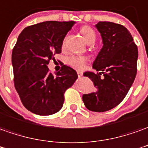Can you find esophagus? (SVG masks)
Wrapping results in <instances>:
<instances>
[{"label":"esophagus","mask_w":148,"mask_h":148,"mask_svg":"<svg viewBox=\"0 0 148 148\" xmlns=\"http://www.w3.org/2000/svg\"><path fill=\"white\" fill-rule=\"evenodd\" d=\"M77 76H78V77H81L82 76V73L81 71H77Z\"/></svg>","instance_id":"obj_1"}]
</instances>
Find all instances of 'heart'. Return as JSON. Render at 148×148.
I'll list each match as a JSON object with an SVG mask.
<instances>
[{"label": "heart", "instance_id": "1", "mask_svg": "<svg viewBox=\"0 0 148 148\" xmlns=\"http://www.w3.org/2000/svg\"><path fill=\"white\" fill-rule=\"evenodd\" d=\"M80 32L85 41L87 43L92 44L95 42L96 39V34L92 28L90 26H83L81 28ZM86 62L87 58L81 55H71L68 57L66 59L67 64L77 70H83L86 67Z\"/></svg>", "mask_w": 148, "mask_h": 148}]
</instances>
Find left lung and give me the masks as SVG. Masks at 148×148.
I'll list each match as a JSON object with an SVG mask.
<instances>
[{"mask_svg": "<svg viewBox=\"0 0 148 148\" xmlns=\"http://www.w3.org/2000/svg\"><path fill=\"white\" fill-rule=\"evenodd\" d=\"M95 27L101 34L103 47L92 67L99 72L86 71L83 75L90 77L96 90L83 95L82 101L88 110L104 112L118 106L133 84L138 48L130 32L122 25L99 21Z\"/></svg>", "mask_w": 148, "mask_h": 148, "instance_id": "left-lung-1", "label": "left lung"}]
</instances>
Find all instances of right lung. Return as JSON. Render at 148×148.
Masks as SVG:
<instances>
[{
	"mask_svg": "<svg viewBox=\"0 0 148 148\" xmlns=\"http://www.w3.org/2000/svg\"><path fill=\"white\" fill-rule=\"evenodd\" d=\"M75 21H43L24 29L12 53L14 86L24 106L38 115H50L63 106L64 93L77 78L63 65L51 74L48 64L62 52V42Z\"/></svg>",
	"mask_w": 148,
	"mask_h": 148,
	"instance_id": "right-lung-1",
	"label": "right lung"
}]
</instances>
